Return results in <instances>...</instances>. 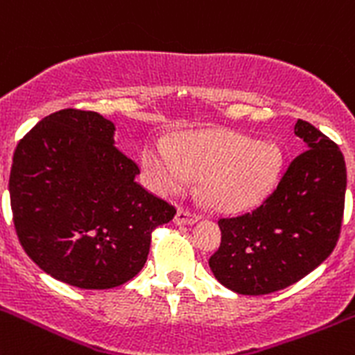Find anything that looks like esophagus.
I'll return each instance as SVG.
<instances>
[{
    "label": "esophagus",
    "mask_w": 355,
    "mask_h": 355,
    "mask_svg": "<svg viewBox=\"0 0 355 355\" xmlns=\"http://www.w3.org/2000/svg\"><path fill=\"white\" fill-rule=\"evenodd\" d=\"M198 220H200V217H198L196 214H191V211L187 210H178L173 218V223L177 224V226H191V224H196Z\"/></svg>",
    "instance_id": "34e87169"
}]
</instances>
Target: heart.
<instances>
[{
  "label": "heart",
  "mask_w": 355,
  "mask_h": 355,
  "mask_svg": "<svg viewBox=\"0 0 355 355\" xmlns=\"http://www.w3.org/2000/svg\"><path fill=\"white\" fill-rule=\"evenodd\" d=\"M141 168L155 193L184 191L200 175V187L211 207L238 211L261 203L282 168V152L270 141L234 131L187 132L175 145L154 137L141 148Z\"/></svg>",
  "instance_id": "b5f03b06"
}]
</instances>
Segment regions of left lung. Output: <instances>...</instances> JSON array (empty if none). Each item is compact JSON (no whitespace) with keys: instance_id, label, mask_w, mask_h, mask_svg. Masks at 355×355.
<instances>
[{"instance_id":"obj_1","label":"left lung","mask_w":355,"mask_h":355,"mask_svg":"<svg viewBox=\"0 0 355 355\" xmlns=\"http://www.w3.org/2000/svg\"><path fill=\"white\" fill-rule=\"evenodd\" d=\"M294 135L306 150L289 164L261 207L220 218V247L211 273L233 293L261 296L306 277L336 247L345 207L343 154L315 125L297 121Z\"/></svg>"}]
</instances>
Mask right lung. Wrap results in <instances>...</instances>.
Masks as SVG:
<instances>
[{
  "instance_id": "1",
  "label": "right lung",
  "mask_w": 355,
  "mask_h": 355,
  "mask_svg": "<svg viewBox=\"0 0 355 355\" xmlns=\"http://www.w3.org/2000/svg\"><path fill=\"white\" fill-rule=\"evenodd\" d=\"M115 124L96 112L47 115L19 141L10 205L19 241L55 280L112 289L144 268L152 231L175 208L145 191L115 147Z\"/></svg>"
}]
</instances>
